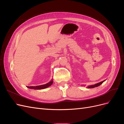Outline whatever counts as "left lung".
<instances>
[{
  "mask_svg": "<svg viewBox=\"0 0 124 124\" xmlns=\"http://www.w3.org/2000/svg\"><path fill=\"white\" fill-rule=\"evenodd\" d=\"M105 81H106V80H104V81H103L102 82H99V83H97V84H96L95 85H92L88 86V87H87V88H94V87H98V86H99L101 84H102L103 83V82H104Z\"/></svg>",
  "mask_w": 124,
  "mask_h": 124,
  "instance_id": "1",
  "label": "left lung"
}]
</instances>
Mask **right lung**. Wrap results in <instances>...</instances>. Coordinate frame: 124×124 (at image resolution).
<instances>
[{"label": "right lung", "instance_id": "obj_1", "mask_svg": "<svg viewBox=\"0 0 124 124\" xmlns=\"http://www.w3.org/2000/svg\"><path fill=\"white\" fill-rule=\"evenodd\" d=\"M53 81L52 80L46 84L36 86H27V87L31 89H44L49 87V86H50L52 84H53Z\"/></svg>", "mask_w": 124, "mask_h": 124}]
</instances>
